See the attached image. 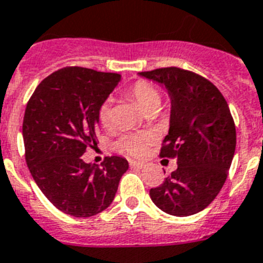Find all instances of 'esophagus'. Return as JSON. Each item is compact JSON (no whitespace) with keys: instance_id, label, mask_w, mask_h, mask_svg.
Here are the masks:
<instances>
[{"instance_id":"esophagus-1","label":"esophagus","mask_w":263,"mask_h":263,"mask_svg":"<svg viewBox=\"0 0 263 263\" xmlns=\"http://www.w3.org/2000/svg\"><path fill=\"white\" fill-rule=\"evenodd\" d=\"M129 165H131L132 168H143L144 167V163L143 162H138V160H129Z\"/></svg>"}]
</instances>
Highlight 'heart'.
I'll return each mask as SVG.
<instances>
[{
    "mask_svg": "<svg viewBox=\"0 0 263 263\" xmlns=\"http://www.w3.org/2000/svg\"><path fill=\"white\" fill-rule=\"evenodd\" d=\"M128 93L144 112L156 109L160 103V95L158 90L147 81H138L129 88ZM99 121L105 128L112 125V101L105 100L99 107ZM151 143V135L145 132H136L124 135L118 142V147L121 151L127 152L128 155L142 156L144 155Z\"/></svg>",
    "mask_w": 263,
    "mask_h": 263,
    "instance_id": "heart-1",
    "label": "heart"
}]
</instances>
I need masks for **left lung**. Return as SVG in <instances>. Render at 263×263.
<instances>
[{
    "label": "left lung",
    "instance_id": "obj_1",
    "mask_svg": "<svg viewBox=\"0 0 263 263\" xmlns=\"http://www.w3.org/2000/svg\"><path fill=\"white\" fill-rule=\"evenodd\" d=\"M139 76L167 90L170 128L160 156L178 164L149 196L170 215H194L215 199L233 162L237 134L229 105L213 83L190 70L171 67Z\"/></svg>",
    "mask_w": 263,
    "mask_h": 263
}]
</instances>
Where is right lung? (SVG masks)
Here are the masks:
<instances>
[{
  "label": "right lung",
  "instance_id": "obj_1",
  "mask_svg": "<svg viewBox=\"0 0 263 263\" xmlns=\"http://www.w3.org/2000/svg\"><path fill=\"white\" fill-rule=\"evenodd\" d=\"M120 80L118 73L63 68L39 84L26 105V164L48 200L72 217L105 210L128 170L121 156H108L101 165L81 159L87 147L96 144L99 107Z\"/></svg>",
  "mask_w": 263,
  "mask_h": 263
}]
</instances>
